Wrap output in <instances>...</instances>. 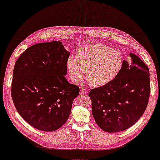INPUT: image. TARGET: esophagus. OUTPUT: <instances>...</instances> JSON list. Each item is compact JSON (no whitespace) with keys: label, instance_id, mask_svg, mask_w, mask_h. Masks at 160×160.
I'll use <instances>...</instances> for the list:
<instances>
[{"label":"esophagus","instance_id":"34e87169","mask_svg":"<svg viewBox=\"0 0 160 160\" xmlns=\"http://www.w3.org/2000/svg\"><path fill=\"white\" fill-rule=\"evenodd\" d=\"M81 93H83V94H87L88 93V90L86 88L82 87V89H81Z\"/></svg>","mask_w":160,"mask_h":160}]
</instances>
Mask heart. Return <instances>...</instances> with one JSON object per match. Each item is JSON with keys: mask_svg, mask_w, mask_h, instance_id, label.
<instances>
[{"mask_svg": "<svg viewBox=\"0 0 160 160\" xmlns=\"http://www.w3.org/2000/svg\"><path fill=\"white\" fill-rule=\"evenodd\" d=\"M122 64V56L119 51L103 44H94L80 49L76 58L69 57L67 67L73 82H80L87 69L88 82L100 87L114 79Z\"/></svg>", "mask_w": 160, "mask_h": 160, "instance_id": "obj_1", "label": "heart"}]
</instances>
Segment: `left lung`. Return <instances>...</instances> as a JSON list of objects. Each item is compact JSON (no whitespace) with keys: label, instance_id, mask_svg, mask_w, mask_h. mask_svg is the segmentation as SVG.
Wrapping results in <instances>:
<instances>
[{"label":"left lung","instance_id":"8db88e82","mask_svg":"<svg viewBox=\"0 0 160 160\" xmlns=\"http://www.w3.org/2000/svg\"><path fill=\"white\" fill-rule=\"evenodd\" d=\"M130 57L131 62L123 60L113 80L88 93L93 116L105 132H117L132 126L148 106L150 93L149 69L135 54L130 52Z\"/></svg>","mask_w":160,"mask_h":160}]
</instances>
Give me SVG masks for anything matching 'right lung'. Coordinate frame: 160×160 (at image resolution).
Here are the masks:
<instances>
[{
    "label": "right lung",
    "instance_id": "obj_1",
    "mask_svg": "<svg viewBox=\"0 0 160 160\" xmlns=\"http://www.w3.org/2000/svg\"><path fill=\"white\" fill-rule=\"evenodd\" d=\"M70 52L60 41L30 47L15 62L11 95L18 113L42 131L61 128L70 116L79 88L68 82Z\"/></svg>",
    "mask_w": 160,
    "mask_h": 160
}]
</instances>
